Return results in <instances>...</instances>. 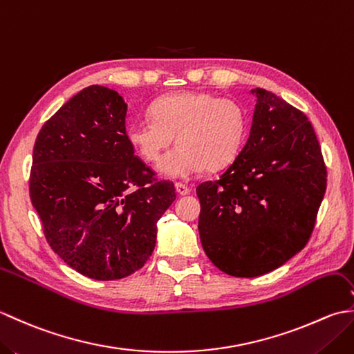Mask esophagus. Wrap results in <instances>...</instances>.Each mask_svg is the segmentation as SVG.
Here are the masks:
<instances>
[{
    "label": "esophagus",
    "mask_w": 354,
    "mask_h": 354,
    "mask_svg": "<svg viewBox=\"0 0 354 354\" xmlns=\"http://www.w3.org/2000/svg\"><path fill=\"white\" fill-rule=\"evenodd\" d=\"M175 189H176V193L181 194V196H185V194L190 193V187L185 185V184H181V183H176Z\"/></svg>",
    "instance_id": "34e87169"
}]
</instances>
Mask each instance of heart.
I'll return each mask as SVG.
<instances>
[{
  "label": "heart",
  "mask_w": 354,
  "mask_h": 354,
  "mask_svg": "<svg viewBox=\"0 0 354 354\" xmlns=\"http://www.w3.org/2000/svg\"><path fill=\"white\" fill-rule=\"evenodd\" d=\"M250 120L232 99L212 93L181 91L161 97L145 115L127 126V140L142 160L158 162L176 137L179 145L160 164L164 176L189 179L205 167L219 170L242 150Z\"/></svg>",
  "instance_id": "b5f03b06"
}]
</instances>
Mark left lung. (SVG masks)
<instances>
[{"label":"left lung","mask_w":354,"mask_h":354,"mask_svg":"<svg viewBox=\"0 0 354 354\" xmlns=\"http://www.w3.org/2000/svg\"><path fill=\"white\" fill-rule=\"evenodd\" d=\"M246 145L219 179L198 185L199 236L222 272L252 278L280 268L309 240L327 170L301 111L263 88Z\"/></svg>","instance_id":"left-lung-1"}]
</instances>
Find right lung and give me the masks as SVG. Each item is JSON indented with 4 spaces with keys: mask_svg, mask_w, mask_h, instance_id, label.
<instances>
[{
    "mask_svg": "<svg viewBox=\"0 0 354 354\" xmlns=\"http://www.w3.org/2000/svg\"><path fill=\"white\" fill-rule=\"evenodd\" d=\"M115 89H82L37 133L30 199L51 250L79 274L118 280L145 266L156 222L176 199L153 178L126 133Z\"/></svg>",
    "mask_w": 354,
    "mask_h": 354,
    "instance_id": "obj_1",
    "label": "right lung"
}]
</instances>
